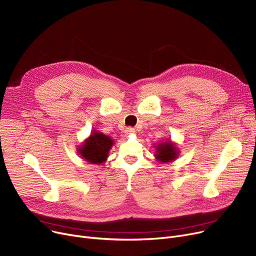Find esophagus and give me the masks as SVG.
Instances as JSON below:
<instances>
[{"instance_id": "obj_1", "label": "esophagus", "mask_w": 256, "mask_h": 256, "mask_svg": "<svg viewBox=\"0 0 256 256\" xmlns=\"http://www.w3.org/2000/svg\"><path fill=\"white\" fill-rule=\"evenodd\" d=\"M134 132H135V128H134L128 126V128H126V135H130V134H134Z\"/></svg>"}]
</instances>
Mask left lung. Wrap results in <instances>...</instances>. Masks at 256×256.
I'll return each mask as SVG.
<instances>
[{"label": "left lung", "mask_w": 256, "mask_h": 256, "mask_svg": "<svg viewBox=\"0 0 256 256\" xmlns=\"http://www.w3.org/2000/svg\"><path fill=\"white\" fill-rule=\"evenodd\" d=\"M180 152L178 147L171 141H165L156 145V158L160 163H170L176 160Z\"/></svg>", "instance_id": "8db88e82"}]
</instances>
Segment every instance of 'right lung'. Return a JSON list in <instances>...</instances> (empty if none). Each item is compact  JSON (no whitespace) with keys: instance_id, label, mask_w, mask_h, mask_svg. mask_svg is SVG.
<instances>
[{"instance_id":"obj_1","label":"right lung","mask_w":256,"mask_h":256,"mask_svg":"<svg viewBox=\"0 0 256 256\" xmlns=\"http://www.w3.org/2000/svg\"><path fill=\"white\" fill-rule=\"evenodd\" d=\"M114 141L100 132H93L90 137L78 147V152L90 164H102L106 162Z\"/></svg>"}]
</instances>
